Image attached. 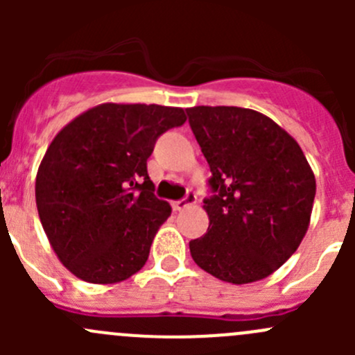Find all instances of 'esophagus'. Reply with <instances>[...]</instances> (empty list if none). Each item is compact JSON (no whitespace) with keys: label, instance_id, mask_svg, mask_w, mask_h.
I'll return each instance as SVG.
<instances>
[{"label":"esophagus","instance_id":"1","mask_svg":"<svg viewBox=\"0 0 355 355\" xmlns=\"http://www.w3.org/2000/svg\"><path fill=\"white\" fill-rule=\"evenodd\" d=\"M196 200H198V198H196L194 192L189 191L187 196H185L184 199L173 200V202H171V207H173L175 211H182V209H185V207H189V206H192V204H196Z\"/></svg>","mask_w":355,"mask_h":355}]
</instances>
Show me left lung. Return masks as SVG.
<instances>
[{
    "mask_svg": "<svg viewBox=\"0 0 355 355\" xmlns=\"http://www.w3.org/2000/svg\"><path fill=\"white\" fill-rule=\"evenodd\" d=\"M211 168L209 227L189 242L199 268L234 285L263 280L309 228L316 178L295 139L270 116L237 106L187 108Z\"/></svg>",
    "mask_w": 355,
    "mask_h": 355,
    "instance_id": "8db88e82",
    "label": "left lung"
}]
</instances>
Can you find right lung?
<instances>
[{"instance_id":"1","label":"right lung","mask_w":355,"mask_h":355,"mask_svg":"<svg viewBox=\"0 0 355 355\" xmlns=\"http://www.w3.org/2000/svg\"><path fill=\"white\" fill-rule=\"evenodd\" d=\"M182 108L103 103L56 134L39 164L35 204L70 273L110 285L137 273L171 214L148 175L156 139L185 123Z\"/></svg>"}]
</instances>
